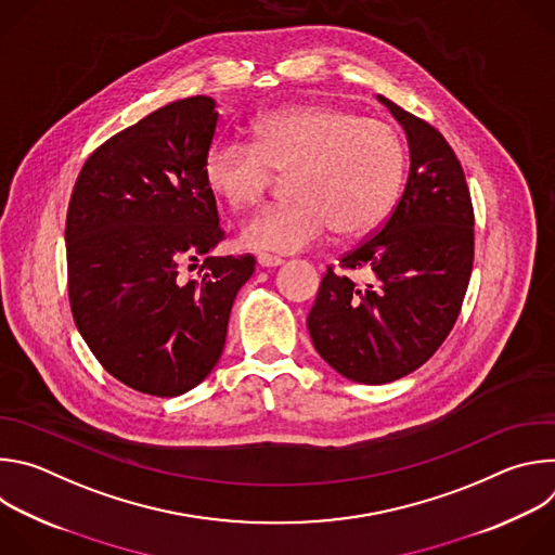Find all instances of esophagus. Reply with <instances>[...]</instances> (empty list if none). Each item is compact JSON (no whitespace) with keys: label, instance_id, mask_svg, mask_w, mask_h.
I'll list each match as a JSON object with an SVG mask.
<instances>
[{"label":"esophagus","instance_id":"1","mask_svg":"<svg viewBox=\"0 0 555 555\" xmlns=\"http://www.w3.org/2000/svg\"><path fill=\"white\" fill-rule=\"evenodd\" d=\"M257 263H259L261 268H276V266H281V263H283V259H281V257H274V255H266V253H261V255L257 257Z\"/></svg>","mask_w":555,"mask_h":555}]
</instances>
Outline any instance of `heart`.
I'll use <instances>...</instances> for the list:
<instances>
[{
    "label": "heart",
    "instance_id": "obj_1",
    "mask_svg": "<svg viewBox=\"0 0 555 555\" xmlns=\"http://www.w3.org/2000/svg\"><path fill=\"white\" fill-rule=\"evenodd\" d=\"M253 142H215L204 184L232 210L261 204L274 173L292 171L294 199L274 204L242 228L248 248L296 253L336 228L362 236L398 206L406 176L404 142L388 122L338 105H298L261 116Z\"/></svg>",
    "mask_w": 555,
    "mask_h": 555
}]
</instances>
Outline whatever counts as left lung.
Wrapping results in <instances>:
<instances>
[{
    "label": "left lung",
    "instance_id": "obj_1",
    "mask_svg": "<svg viewBox=\"0 0 555 555\" xmlns=\"http://www.w3.org/2000/svg\"><path fill=\"white\" fill-rule=\"evenodd\" d=\"M377 99L406 131L409 182L390 217L340 257L343 270L327 268L307 315L315 351L362 384L400 379L433 358L456 323L474 261L459 157L430 122Z\"/></svg>",
    "mask_w": 555,
    "mask_h": 555
}]
</instances>
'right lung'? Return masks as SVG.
<instances>
[{
    "label": "right lung",
    "instance_id": "obj_1",
    "mask_svg": "<svg viewBox=\"0 0 555 555\" xmlns=\"http://www.w3.org/2000/svg\"><path fill=\"white\" fill-rule=\"evenodd\" d=\"M217 120L208 96L151 112L92 151L67 206L74 323L109 375L155 398L212 371L257 263L210 255L225 234L202 173Z\"/></svg>",
    "mask_w": 555,
    "mask_h": 555
}]
</instances>
